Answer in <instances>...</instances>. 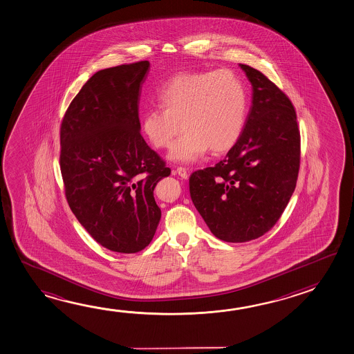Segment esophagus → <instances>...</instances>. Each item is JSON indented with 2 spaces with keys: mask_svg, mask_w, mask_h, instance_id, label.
<instances>
[{
  "mask_svg": "<svg viewBox=\"0 0 354 354\" xmlns=\"http://www.w3.org/2000/svg\"><path fill=\"white\" fill-rule=\"evenodd\" d=\"M176 172L178 174V176H180L183 180H186L188 178V171H187V168L185 167H177L176 169Z\"/></svg>",
  "mask_w": 354,
  "mask_h": 354,
  "instance_id": "esophagus-1",
  "label": "esophagus"
}]
</instances>
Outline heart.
Here are the masks:
<instances>
[{
    "label": "heart",
    "instance_id": "heart-1",
    "mask_svg": "<svg viewBox=\"0 0 354 354\" xmlns=\"http://www.w3.org/2000/svg\"><path fill=\"white\" fill-rule=\"evenodd\" d=\"M161 109L142 115V131L157 150L174 145L169 158L193 162L209 149L227 152L236 144L245 125L248 95L241 79L230 69L180 73L158 93Z\"/></svg>",
    "mask_w": 354,
    "mask_h": 354
}]
</instances>
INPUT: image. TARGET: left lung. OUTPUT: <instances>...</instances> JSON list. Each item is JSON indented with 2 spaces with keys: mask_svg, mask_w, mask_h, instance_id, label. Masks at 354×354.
<instances>
[{
  "mask_svg": "<svg viewBox=\"0 0 354 354\" xmlns=\"http://www.w3.org/2000/svg\"><path fill=\"white\" fill-rule=\"evenodd\" d=\"M252 85L245 127L227 157L189 177L193 204L218 239L244 243L282 216L299 177L301 136L294 104L275 83L240 64Z\"/></svg>",
  "mask_w": 354,
  "mask_h": 354,
  "instance_id": "obj_1",
  "label": "left lung"
}]
</instances>
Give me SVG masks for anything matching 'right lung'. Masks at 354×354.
<instances>
[{
	"mask_svg": "<svg viewBox=\"0 0 354 354\" xmlns=\"http://www.w3.org/2000/svg\"><path fill=\"white\" fill-rule=\"evenodd\" d=\"M147 60L106 68L83 85L60 124L59 165L66 202L93 239L111 252L149 245L161 219L153 197L171 174L140 129Z\"/></svg>",
	"mask_w": 354,
	"mask_h": 354,
	"instance_id": "obj_1",
	"label": "right lung"
}]
</instances>
